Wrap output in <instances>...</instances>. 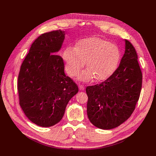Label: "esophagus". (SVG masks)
Instances as JSON below:
<instances>
[{"mask_svg": "<svg viewBox=\"0 0 156 156\" xmlns=\"http://www.w3.org/2000/svg\"><path fill=\"white\" fill-rule=\"evenodd\" d=\"M79 89L81 90H83L84 89V86L83 84H80L79 85Z\"/></svg>", "mask_w": 156, "mask_h": 156, "instance_id": "34e87169", "label": "esophagus"}]
</instances>
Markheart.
Listing matches in <instances>:
<instances>
[{
  "label": "heart",
  "instance_id": "1",
  "mask_svg": "<svg viewBox=\"0 0 156 156\" xmlns=\"http://www.w3.org/2000/svg\"><path fill=\"white\" fill-rule=\"evenodd\" d=\"M120 51L114 44L97 37L79 41L75 48L65 49L63 58L69 74L77 76L85 65L88 68L79 76L82 80H104L117 68L120 59Z\"/></svg>",
  "mask_w": 156,
  "mask_h": 156
}]
</instances>
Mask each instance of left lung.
<instances>
[{
  "label": "left lung",
  "instance_id": "8db88e82",
  "mask_svg": "<svg viewBox=\"0 0 156 156\" xmlns=\"http://www.w3.org/2000/svg\"><path fill=\"white\" fill-rule=\"evenodd\" d=\"M142 73L135 49L125 40L120 64L110 77L99 84L87 87V115L95 127L111 129L131 117L140 98Z\"/></svg>",
  "mask_w": 156,
  "mask_h": 156
}]
</instances>
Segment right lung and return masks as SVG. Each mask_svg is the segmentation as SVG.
Instances as JSON below:
<instances>
[{
	"instance_id": "obj_1",
	"label": "right lung",
	"mask_w": 156,
	"mask_h": 156,
	"mask_svg": "<svg viewBox=\"0 0 156 156\" xmlns=\"http://www.w3.org/2000/svg\"><path fill=\"white\" fill-rule=\"evenodd\" d=\"M62 30L41 35L33 43L20 68L19 105L29 120L40 127L57 124L78 87L66 76L63 58L57 54L65 37Z\"/></svg>"
}]
</instances>
